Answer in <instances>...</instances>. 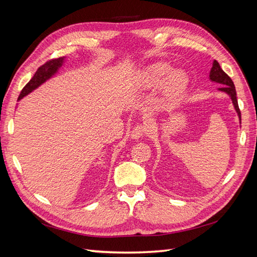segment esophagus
<instances>
[{"instance_id":"34e87169","label":"esophagus","mask_w":257,"mask_h":257,"mask_svg":"<svg viewBox=\"0 0 257 257\" xmlns=\"http://www.w3.org/2000/svg\"><path fill=\"white\" fill-rule=\"evenodd\" d=\"M149 127L147 126V124H144V123H141V124H137V125L133 128V131H132V138L134 139H138L143 137L144 135L148 134V132H149V130H148Z\"/></svg>"}]
</instances>
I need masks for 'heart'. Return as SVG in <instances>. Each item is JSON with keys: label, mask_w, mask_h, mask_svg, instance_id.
<instances>
[{"label": "heart", "mask_w": 257, "mask_h": 257, "mask_svg": "<svg viewBox=\"0 0 257 257\" xmlns=\"http://www.w3.org/2000/svg\"><path fill=\"white\" fill-rule=\"evenodd\" d=\"M172 68L166 63H158L150 66L147 69L144 75V81L146 84L151 85L159 82L161 79L167 76ZM186 76L182 72L175 73L168 82V89L172 92H180L183 90L186 84Z\"/></svg>", "instance_id": "heart-1"}]
</instances>
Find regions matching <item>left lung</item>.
I'll use <instances>...</instances> for the list:
<instances>
[{
  "instance_id": "1",
  "label": "left lung",
  "mask_w": 257,
  "mask_h": 257,
  "mask_svg": "<svg viewBox=\"0 0 257 257\" xmlns=\"http://www.w3.org/2000/svg\"><path fill=\"white\" fill-rule=\"evenodd\" d=\"M210 79H211L212 81L223 84V87L219 88V90L223 91V92H226L227 94L230 96V98L232 100V104H234V106H235V109L238 112L239 119L241 122V112H240L239 106H238L235 84H234V82H232L230 77L221 68L219 62H217L216 60L213 61L212 68H211V71H210Z\"/></svg>"
}]
</instances>
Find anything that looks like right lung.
I'll return each instance as SVG.
<instances>
[{
  "label": "right lung",
  "mask_w": 257,
  "mask_h": 257,
  "mask_svg": "<svg viewBox=\"0 0 257 257\" xmlns=\"http://www.w3.org/2000/svg\"><path fill=\"white\" fill-rule=\"evenodd\" d=\"M62 62H63V58H59V59H52L46 62L45 64L40 66L37 68L36 73L34 76L26 85L25 88L22 89L20 95L18 97V100L21 99L23 96H26L29 94L30 92H32L34 89H36L38 85H41L43 82H45L48 78L58 71L59 66H61Z\"/></svg>",
  "instance_id": "1"
}]
</instances>
